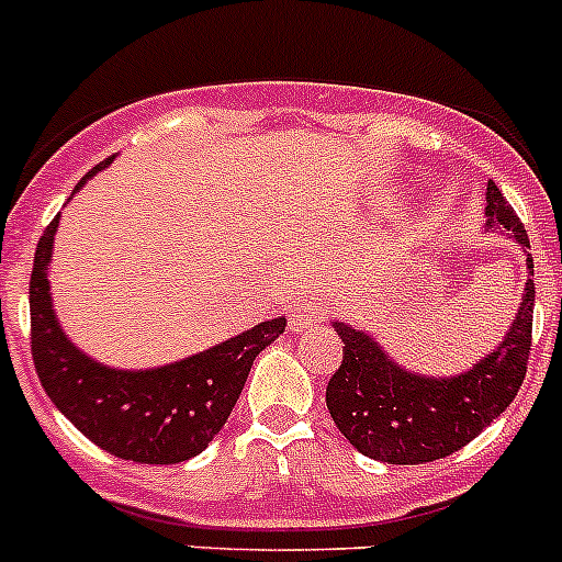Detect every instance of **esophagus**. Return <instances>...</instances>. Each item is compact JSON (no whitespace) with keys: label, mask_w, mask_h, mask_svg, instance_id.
I'll return each instance as SVG.
<instances>
[{"label":"esophagus","mask_w":562,"mask_h":562,"mask_svg":"<svg viewBox=\"0 0 562 562\" xmlns=\"http://www.w3.org/2000/svg\"><path fill=\"white\" fill-rule=\"evenodd\" d=\"M321 323L323 307H317V304H299V307H293L291 317H288V326H291L293 334L315 331V328H321Z\"/></svg>","instance_id":"1"}]
</instances>
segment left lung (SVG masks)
I'll use <instances>...</instances> for the list:
<instances>
[{
	"instance_id": "8db88e82",
	"label": "left lung",
	"mask_w": 562,
	"mask_h": 562,
	"mask_svg": "<svg viewBox=\"0 0 562 562\" xmlns=\"http://www.w3.org/2000/svg\"><path fill=\"white\" fill-rule=\"evenodd\" d=\"M486 231H512L508 239L530 247L525 225L495 181L486 184ZM532 274V255L527 252ZM527 274L517 317L503 342L468 372L451 378L405 370L356 326L334 321L342 339V364L326 386V407L339 432L361 454L389 464L443 459L479 438L517 396L527 372L536 285Z\"/></svg>"
}]
</instances>
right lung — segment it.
Returning a JSON list of instances; mask_svg holds the SVG:
<instances>
[{
  "label": "right lung",
  "mask_w": 562,
  "mask_h": 562,
  "mask_svg": "<svg viewBox=\"0 0 562 562\" xmlns=\"http://www.w3.org/2000/svg\"><path fill=\"white\" fill-rule=\"evenodd\" d=\"M111 160L92 168L76 190ZM56 228L59 214L40 236L30 280L32 359L45 394L78 432L119 459L176 464L201 454L228 422L255 356L285 331V317L258 323L173 364L113 370L78 350L56 321L48 285Z\"/></svg>",
  "instance_id": "add662e5"
}]
</instances>
